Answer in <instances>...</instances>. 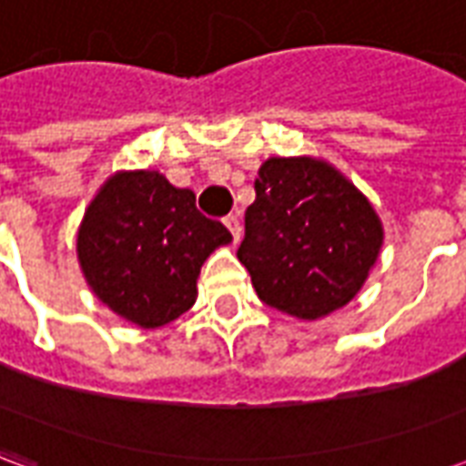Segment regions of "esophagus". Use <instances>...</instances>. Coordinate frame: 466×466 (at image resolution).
I'll list each match as a JSON object with an SVG mask.
<instances>
[{"instance_id": "34e87169", "label": "esophagus", "mask_w": 466, "mask_h": 466, "mask_svg": "<svg viewBox=\"0 0 466 466\" xmlns=\"http://www.w3.org/2000/svg\"><path fill=\"white\" fill-rule=\"evenodd\" d=\"M224 224H227V229L232 232L234 242H239V237H242V227H239V217H234V214H229V217H224Z\"/></svg>"}]
</instances>
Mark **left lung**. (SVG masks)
Wrapping results in <instances>:
<instances>
[{"label":"left lung","mask_w":466,"mask_h":466,"mask_svg":"<svg viewBox=\"0 0 466 466\" xmlns=\"http://www.w3.org/2000/svg\"><path fill=\"white\" fill-rule=\"evenodd\" d=\"M254 192L237 257L257 297L304 322L350 304L384 242L370 199L317 157H269Z\"/></svg>","instance_id":"left-lung-1"}]
</instances>
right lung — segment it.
I'll return each mask as SVG.
<instances>
[{
    "instance_id": "1",
    "label": "right lung",
    "mask_w": 466,
    "mask_h": 466,
    "mask_svg": "<svg viewBox=\"0 0 466 466\" xmlns=\"http://www.w3.org/2000/svg\"><path fill=\"white\" fill-rule=\"evenodd\" d=\"M229 242L227 227L197 209L192 189L134 169L115 172L96 189L76 229V259L99 302L157 329L197 302L202 264Z\"/></svg>"
}]
</instances>
